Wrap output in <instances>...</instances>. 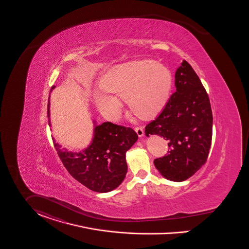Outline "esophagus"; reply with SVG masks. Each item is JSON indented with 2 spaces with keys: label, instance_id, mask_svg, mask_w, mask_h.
Listing matches in <instances>:
<instances>
[{
  "label": "esophagus",
  "instance_id": "obj_1",
  "mask_svg": "<svg viewBox=\"0 0 249 249\" xmlns=\"http://www.w3.org/2000/svg\"><path fill=\"white\" fill-rule=\"evenodd\" d=\"M135 130H136V132H137L139 137H142L144 135V130H143L142 126H136Z\"/></svg>",
  "mask_w": 249,
  "mask_h": 249
}]
</instances>
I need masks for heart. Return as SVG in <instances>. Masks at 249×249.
Wrapping results in <instances>:
<instances>
[{"instance_id":"obj_1","label":"heart","mask_w":249,"mask_h":249,"mask_svg":"<svg viewBox=\"0 0 249 249\" xmlns=\"http://www.w3.org/2000/svg\"><path fill=\"white\" fill-rule=\"evenodd\" d=\"M172 86L169 70L155 61H134L110 69L100 79L94 103L100 112L116 118L122 100H127L134 114L148 117L164 106Z\"/></svg>"}]
</instances>
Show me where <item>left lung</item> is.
Listing matches in <instances>:
<instances>
[{"label": "left lung", "instance_id": "8db88e82", "mask_svg": "<svg viewBox=\"0 0 249 249\" xmlns=\"http://www.w3.org/2000/svg\"><path fill=\"white\" fill-rule=\"evenodd\" d=\"M177 88L164 108L145 126V135L168 141L169 151L154 160L167 179L183 181L207 162L213 138V111L198 75L183 60L175 75Z\"/></svg>", "mask_w": 249, "mask_h": 249}]
</instances>
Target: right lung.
<instances>
[{
    "mask_svg": "<svg viewBox=\"0 0 249 249\" xmlns=\"http://www.w3.org/2000/svg\"><path fill=\"white\" fill-rule=\"evenodd\" d=\"M49 105L48 101V119ZM137 140L138 135L131 127L106 122L95 127L91 144L78 153L61 148L53 139V142L60 160L73 178L91 191L107 193L124 179L127 172L125 153Z\"/></svg>",
    "mask_w": 249,
    "mask_h": 249,
    "instance_id": "1",
    "label": "right lung"
}]
</instances>
